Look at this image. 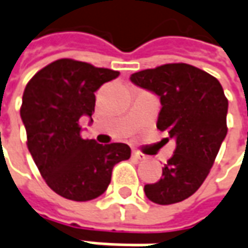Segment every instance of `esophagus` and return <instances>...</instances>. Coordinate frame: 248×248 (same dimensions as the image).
Returning a JSON list of instances; mask_svg holds the SVG:
<instances>
[{"label": "esophagus", "mask_w": 248, "mask_h": 248, "mask_svg": "<svg viewBox=\"0 0 248 248\" xmlns=\"http://www.w3.org/2000/svg\"><path fill=\"white\" fill-rule=\"evenodd\" d=\"M133 159H136V160H139V162H142V160L147 159V156L140 154V152H137V151H133Z\"/></svg>", "instance_id": "obj_1"}]
</instances>
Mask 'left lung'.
<instances>
[{
  "label": "left lung",
  "mask_w": 248,
  "mask_h": 248,
  "mask_svg": "<svg viewBox=\"0 0 248 248\" xmlns=\"http://www.w3.org/2000/svg\"><path fill=\"white\" fill-rule=\"evenodd\" d=\"M130 81L160 98L156 127L175 141L162 178L144 186L145 196L158 204L183 202L201 188L225 139L224 89L213 75L185 63L142 70Z\"/></svg>",
  "instance_id": "obj_1"
}]
</instances>
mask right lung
<instances>
[{"mask_svg":"<svg viewBox=\"0 0 248 248\" xmlns=\"http://www.w3.org/2000/svg\"><path fill=\"white\" fill-rule=\"evenodd\" d=\"M119 77L71 59L44 67L27 83L20 108L27 147L50 189L65 199L86 202L107 191L112 169L130 158L124 142L98 144L82 139L79 119L93 122L94 92Z\"/></svg>","mask_w":248,"mask_h":248,"instance_id":"1","label":"right lung"}]
</instances>
